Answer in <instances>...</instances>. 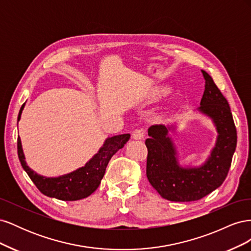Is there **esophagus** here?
I'll use <instances>...</instances> for the list:
<instances>
[{
    "label": "esophagus",
    "mask_w": 251,
    "mask_h": 251,
    "mask_svg": "<svg viewBox=\"0 0 251 251\" xmlns=\"http://www.w3.org/2000/svg\"><path fill=\"white\" fill-rule=\"evenodd\" d=\"M144 137V131L142 128H137V130H135L133 132V138L135 140H141Z\"/></svg>",
    "instance_id": "obj_1"
}]
</instances>
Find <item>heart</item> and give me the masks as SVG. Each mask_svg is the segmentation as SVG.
<instances>
[{
    "label": "heart",
    "instance_id": "1",
    "mask_svg": "<svg viewBox=\"0 0 251 251\" xmlns=\"http://www.w3.org/2000/svg\"><path fill=\"white\" fill-rule=\"evenodd\" d=\"M164 94V92H162V91H161V92H159L158 94H157V96H160V95H163Z\"/></svg>",
    "mask_w": 251,
    "mask_h": 251
}]
</instances>
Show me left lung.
I'll use <instances>...</instances> for the list:
<instances>
[{"label": "left lung", "mask_w": 251, "mask_h": 251, "mask_svg": "<svg viewBox=\"0 0 251 251\" xmlns=\"http://www.w3.org/2000/svg\"><path fill=\"white\" fill-rule=\"evenodd\" d=\"M202 73L205 90L196 111L211 120L218 134L205 161L200 165L180 164L179 151L171 136L177 130V124L154 125L148 130L147 177L159 195L170 201H197L221 186L237 147V130L229 104L210 75Z\"/></svg>", "instance_id": "8db88e82"}]
</instances>
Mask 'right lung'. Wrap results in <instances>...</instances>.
Instances as JSON below:
<instances>
[{"label":"right lung","instance_id":"obj_1","mask_svg":"<svg viewBox=\"0 0 251 251\" xmlns=\"http://www.w3.org/2000/svg\"><path fill=\"white\" fill-rule=\"evenodd\" d=\"M24 108L25 103L20 110L18 121L21 119ZM130 137V134H121L105 138L100 149L85 166L58 177L42 176L29 168L20 136L18 138V155L23 169L42 194L63 201H76L87 198L96 191L104 176L105 169L112 156L125 147Z\"/></svg>","mask_w":251,"mask_h":251}]
</instances>
